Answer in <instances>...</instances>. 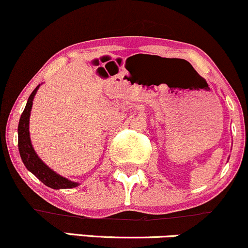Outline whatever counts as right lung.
Listing matches in <instances>:
<instances>
[{"label":"right lung","instance_id":"add662e5","mask_svg":"<svg viewBox=\"0 0 248 248\" xmlns=\"http://www.w3.org/2000/svg\"><path fill=\"white\" fill-rule=\"evenodd\" d=\"M38 87L39 86H37L30 94L29 99H28L27 106H25L23 113L21 115V119H19L18 149L19 154H21V158L23 161L24 166L27 167V169L32 172L45 186L52 187V189H71V187H76L78 186V183H75V182H71L69 179L62 177L53 170H51L49 167L45 166L44 162L37 156L32 146H31L29 135V118L31 107H32L33 96H35Z\"/></svg>","mask_w":248,"mask_h":248}]
</instances>
